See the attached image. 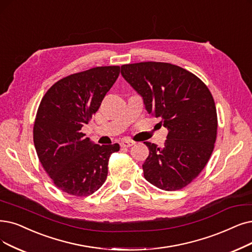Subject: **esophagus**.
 I'll return each instance as SVG.
<instances>
[{
	"instance_id": "esophagus-1",
	"label": "esophagus",
	"mask_w": 252,
	"mask_h": 252,
	"mask_svg": "<svg viewBox=\"0 0 252 252\" xmlns=\"http://www.w3.org/2000/svg\"><path fill=\"white\" fill-rule=\"evenodd\" d=\"M134 144H135V143L133 142V140L127 139V140H123V142H121V147L128 148V147H131V146H133Z\"/></svg>"
}]
</instances>
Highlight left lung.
<instances>
[{
    "mask_svg": "<svg viewBox=\"0 0 252 252\" xmlns=\"http://www.w3.org/2000/svg\"><path fill=\"white\" fill-rule=\"evenodd\" d=\"M121 74L143 97L148 113L168 133L163 147L145 142V179L166 191L182 189L202 172L213 152L217 113L212 94L196 75L177 65L142 62L121 66Z\"/></svg>",
    "mask_w": 252,
    "mask_h": 252,
    "instance_id": "1",
    "label": "left lung"
}]
</instances>
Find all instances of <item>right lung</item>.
<instances>
[{"mask_svg":"<svg viewBox=\"0 0 252 252\" xmlns=\"http://www.w3.org/2000/svg\"><path fill=\"white\" fill-rule=\"evenodd\" d=\"M120 74L119 66L95 67L60 79L48 89L33 128L38 158L56 187L75 196L105 182L109 156L119 144H93L82 132Z\"/></svg>","mask_w":252,"mask_h":252,"instance_id":"1","label":"right lung"}]
</instances>
